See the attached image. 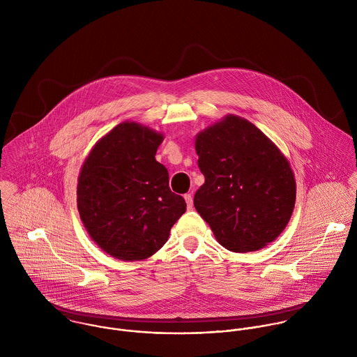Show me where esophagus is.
<instances>
[{"label":"esophagus","mask_w":357,"mask_h":357,"mask_svg":"<svg viewBox=\"0 0 357 357\" xmlns=\"http://www.w3.org/2000/svg\"><path fill=\"white\" fill-rule=\"evenodd\" d=\"M184 199H185V202H187V207L191 210V208H192V206H194L192 195H191V194H185V195H184Z\"/></svg>","instance_id":"esophagus-1"}]
</instances>
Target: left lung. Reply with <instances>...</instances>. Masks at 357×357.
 <instances>
[{
  "label": "left lung",
  "instance_id": "1",
  "mask_svg": "<svg viewBox=\"0 0 357 357\" xmlns=\"http://www.w3.org/2000/svg\"><path fill=\"white\" fill-rule=\"evenodd\" d=\"M195 149L204 184L194 204L215 239L239 253L273 242L296 204L289 160L258 128L236 115L199 133Z\"/></svg>",
  "mask_w": 357,
  "mask_h": 357
}]
</instances>
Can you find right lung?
I'll return each mask as SVG.
<instances>
[{"instance_id":"add662e5","label":"right lung","mask_w":357,"mask_h":357,"mask_svg":"<svg viewBox=\"0 0 357 357\" xmlns=\"http://www.w3.org/2000/svg\"><path fill=\"white\" fill-rule=\"evenodd\" d=\"M163 136L123 122L93 147L78 177V211L91 238L125 261L155 255L187 204L169 187L167 169L155 159Z\"/></svg>"}]
</instances>
